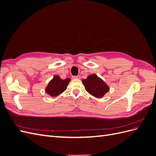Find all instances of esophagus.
<instances>
[{
  "instance_id": "34e87169",
  "label": "esophagus",
  "mask_w": 156,
  "mask_h": 156,
  "mask_svg": "<svg viewBox=\"0 0 156 156\" xmlns=\"http://www.w3.org/2000/svg\"><path fill=\"white\" fill-rule=\"evenodd\" d=\"M72 79H81V77H80L79 75H77V76H73V77H72Z\"/></svg>"
}]
</instances>
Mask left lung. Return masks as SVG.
Here are the masks:
<instances>
[{
  "label": "left lung",
  "mask_w": 156,
  "mask_h": 156,
  "mask_svg": "<svg viewBox=\"0 0 156 156\" xmlns=\"http://www.w3.org/2000/svg\"><path fill=\"white\" fill-rule=\"evenodd\" d=\"M82 82L86 90L98 98H102L109 90L108 86L96 74L88 75L86 79H83Z\"/></svg>",
  "instance_id": "1"
}]
</instances>
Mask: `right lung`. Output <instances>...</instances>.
Returning a JSON list of instances; mask_svg holds the SVG:
<instances>
[{
	"label": "right lung",
	"instance_id": "add662e5",
	"mask_svg": "<svg viewBox=\"0 0 156 156\" xmlns=\"http://www.w3.org/2000/svg\"><path fill=\"white\" fill-rule=\"evenodd\" d=\"M69 81V78L62 79L58 75H55L46 87L45 92L52 97L57 96L66 90Z\"/></svg>",
	"mask_w": 156,
	"mask_h": 156
}]
</instances>
